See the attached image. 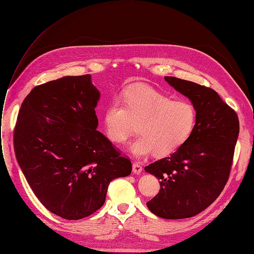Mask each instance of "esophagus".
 I'll return each instance as SVG.
<instances>
[{
    "label": "esophagus",
    "mask_w": 254,
    "mask_h": 254,
    "mask_svg": "<svg viewBox=\"0 0 254 254\" xmlns=\"http://www.w3.org/2000/svg\"><path fill=\"white\" fill-rule=\"evenodd\" d=\"M143 171V168L139 162H133L132 163V172L134 174H141Z\"/></svg>",
    "instance_id": "obj_1"
}]
</instances>
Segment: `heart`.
<instances>
[{"instance_id": "1", "label": "heart", "mask_w": 254, "mask_h": 254, "mask_svg": "<svg viewBox=\"0 0 254 254\" xmlns=\"http://www.w3.org/2000/svg\"><path fill=\"white\" fill-rule=\"evenodd\" d=\"M105 132L114 143H124L137 124L140 135L130 145L134 156L153 152L162 158L178 150L193 133L197 113L187 101H173L157 89L137 84L128 87L104 112Z\"/></svg>"}]
</instances>
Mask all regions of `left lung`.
I'll return each mask as SVG.
<instances>
[{"mask_svg": "<svg viewBox=\"0 0 254 254\" xmlns=\"http://www.w3.org/2000/svg\"><path fill=\"white\" fill-rule=\"evenodd\" d=\"M164 79L190 99L197 121L193 133L178 150L145 167L160 180L159 193L147 206L159 217L181 219L206 209L224 190L240 122L236 112L213 89L173 76Z\"/></svg>", "mask_w": 254, "mask_h": 254, "instance_id": "left-lung-1", "label": "left lung"}]
</instances>
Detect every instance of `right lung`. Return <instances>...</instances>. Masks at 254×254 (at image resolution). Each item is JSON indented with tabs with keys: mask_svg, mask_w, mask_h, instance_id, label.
I'll return each instance as SVG.
<instances>
[{
	"mask_svg": "<svg viewBox=\"0 0 254 254\" xmlns=\"http://www.w3.org/2000/svg\"><path fill=\"white\" fill-rule=\"evenodd\" d=\"M98 98L90 74L45 82L23 101L14 126V152L30 189L64 219L95 213L109 183L132 171L130 159L96 130Z\"/></svg>",
	"mask_w": 254,
	"mask_h": 254,
	"instance_id": "1",
	"label": "right lung"
}]
</instances>
